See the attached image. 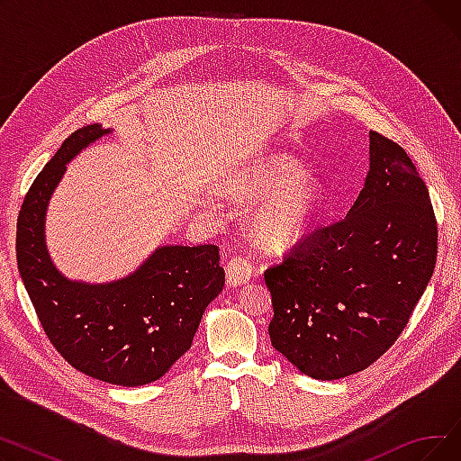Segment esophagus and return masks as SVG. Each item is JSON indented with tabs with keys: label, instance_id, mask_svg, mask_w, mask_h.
I'll use <instances>...</instances> for the list:
<instances>
[{
	"label": "esophagus",
	"instance_id": "obj_1",
	"mask_svg": "<svg viewBox=\"0 0 461 461\" xmlns=\"http://www.w3.org/2000/svg\"><path fill=\"white\" fill-rule=\"evenodd\" d=\"M254 267L252 263L247 258L240 256H233L228 263H226V282L230 285H243L252 278Z\"/></svg>",
	"mask_w": 461,
	"mask_h": 461
}]
</instances>
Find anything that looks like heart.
<instances>
[{
	"instance_id": "b5f03b06",
	"label": "heart",
	"mask_w": 461,
	"mask_h": 461,
	"mask_svg": "<svg viewBox=\"0 0 461 461\" xmlns=\"http://www.w3.org/2000/svg\"><path fill=\"white\" fill-rule=\"evenodd\" d=\"M243 200L265 201L250 218V233L267 250H287L312 233L325 209V186L294 157L271 153L239 169L230 181Z\"/></svg>"
}]
</instances>
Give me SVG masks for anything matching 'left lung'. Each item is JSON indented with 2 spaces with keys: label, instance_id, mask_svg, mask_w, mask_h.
<instances>
[{
  "label": "left lung",
  "instance_id": "left-lung-1",
  "mask_svg": "<svg viewBox=\"0 0 461 461\" xmlns=\"http://www.w3.org/2000/svg\"><path fill=\"white\" fill-rule=\"evenodd\" d=\"M435 258L426 183L398 143L372 131L370 169L348 216L265 271L273 348L321 381L368 368L407 325Z\"/></svg>",
  "mask_w": 461,
  "mask_h": 461
}]
</instances>
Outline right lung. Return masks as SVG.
Here are the masks:
<instances>
[{
    "label": "right lung",
    "mask_w": 461,
    "mask_h": 461,
    "mask_svg": "<svg viewBox=\"0 0 461 461\" xmlns=\"http://www.w3.org/2000/svg\"><path fill=\"white\" fill-rule=\"evenodd\" d=\"M112 129L72 132L33 181L16 224V261L48 340L82 374L121 386L160 379L190 349L209 303L224 287L214 245L155 249L119 280L67 278L48 254L46 211L67 164Z\"/></svg>",
    "instance_id": "add662e5"
}]
</instances>
